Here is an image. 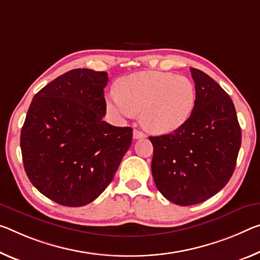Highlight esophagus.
I'll use <instances>...</instances> for the list:
<instances>
[{
	"label": "esophagus",
	"mask_w": 260,
	"mask_h": 260,
	"mask_svg": "<svg viewBox=\"0 0 260 260\" xmlns=\"http://www.w3.org/2000/svg\"><path fill=\"white\" fill-rule=\"evenodd\" d=\"M133 138H134L135 140L143 139V138H146V134L143 133V132L139 131V129H134V132H133Z\"/></svg>",
	"instance_id": "1"
}]
</instances>
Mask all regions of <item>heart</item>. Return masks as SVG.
Here are the masks:
<instances>
[{"mask_svg": "<svg viewBox=\"0 0 260 260\" xmlns=\"http://www.w3.org/2000/svg\"><path fill=\"white\" fill-rule=\"evenodd\" d=\"M108 110L118 118L140 112L141 123L151 133L167 134L182 127L196 106V88L186 76L141 72L123 77L119 92L109 93Z\"/></svg>", "mask_w": 260, "mask_h": 260, "instance_id": "obj_1", "label": "heart"}]
</instances>
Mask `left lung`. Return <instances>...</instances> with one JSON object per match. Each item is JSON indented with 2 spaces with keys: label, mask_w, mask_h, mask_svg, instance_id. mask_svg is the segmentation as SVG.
<instances>
[{
  "label": "left lung",
  "mask_w": 260,
  "mask_h": 260,
  "mask_svg": "<svg viewBox=\"0 0 260 260\" xmlns=\"http://www.w3.org/2000/svg\"><path fill=\"white\" fill-rule=\"evenodd\" d=\"M196 106L170 134L149 137L152 178L164 198L191 206L216 194L234 174L242 133L229 94L199 69L191 68Z\"/></svg>",
  "instance_id": "obj_1"
}]
</instances>
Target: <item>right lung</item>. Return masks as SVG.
Instances as JSON below:
<instances>
[{
	"mask_svg": "<svg viewBox=\"0 0 260 260\" xmlns=\"http://www.w3.org/2000/svg\"><path fill=\"white\" fill-rule=\"evenodd\" d=\"M105 72L78 68L36 93L20 133L24 169L45 197L68 207L91 203L112 182L133 138L103 120Z\"/></svg>",
	"mask_w": 260,
	"mask_h": 260,
	"instance_id": "right-lung-1",
	"label": "right lung"
}]
</instances>
